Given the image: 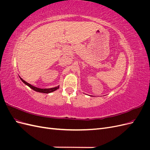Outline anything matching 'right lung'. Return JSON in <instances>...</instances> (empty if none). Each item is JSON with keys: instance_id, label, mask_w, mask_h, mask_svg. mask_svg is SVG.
Returning a JSON list of instances; mask_svg holds the SVG:
<instances>
[{"instance_id": "add662e5", "label": "right lung", "mask_w": 150, "mask_h": 150, "mask_svg": "<svg viewBox=\"0 0 150 150\" xmlns=\"http://www.w3.org/2000/svg\"><path fill=\"white\" fill-rule=\"evenodd\" d=\"M20 79H21V81L23 82L25 85H27L30 88H31L32 89H33L34 91L36 92H39V93H45V94H49V93H52L54 91H55L57 90L59 88V86H57L56 87H54V88H45V89H41V88H39L37 87H35V86L31 85L30 84L27 83L25 81H24V79H22L21 77H19Z\"/></svg>"}]
</instances>
